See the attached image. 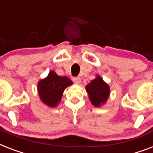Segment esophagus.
<instances>
[{
	"mask_svg": "<svg viewBox=\"0 0 153 153\" xmlns=\"http://www.w3.org/2000/svg\"><path fill=\"white\" fill-rule=\"evenodd\" d=\"M72 80H73V82H74V83L76 84H79L81 82V79H80L79 77H73V78H72Z\"/></svg>",
	"mask_w": 153,
	"mask_h": 153,
	"instance_id": "obj_1",
	"label": "esophagus"
}]
</instances>
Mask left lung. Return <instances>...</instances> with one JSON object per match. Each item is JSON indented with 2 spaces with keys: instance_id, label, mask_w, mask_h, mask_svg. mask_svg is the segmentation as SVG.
Returning <instances> with one entry per match:
<instances>
[{
  "instance_id": "left-lung-1",
  "label": "left lung",
  "mask_w": 153,
  "mask_h": 153,
  "mask_svg": "<svg viewBox=\"0 0 153 153\" xmlns=\"http://www.w3.org/2000/svg\"><path fill=\"white\" fill-rule=\"evenodd\" d=\"M86 90L91 104L96 107L101 106L106 102L110 92L108 84L105 83L99 75H97L95 79L86 86Z\"/></svg>"
}]
</instances>
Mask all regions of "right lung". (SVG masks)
Wrapping results in <instances>:
<instances>
[{
    "label": "right lung",
    "instance_id": "obj_1",
    "mask_svg": "<svg viewBox=\"0 0 153 153\" xmlns=\"http://www.w3.org/2000/svg\"><path fill=\"white\" fill-rule=\"evenodd\" d=\"M73 82L67 76H59L55 71L49 72L48 75L38 83V92L40 100L50 107H55L62 98L63 91Z\"/></svg>",
    "mask_w": 153,
    "mask_h": 153
}]
</instances>
